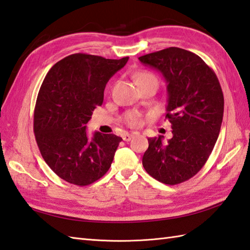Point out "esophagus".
Segmentation results:
<instances>
[{
    "label": "esophagus",
    "mask_w": 250,
    "mask_h": 250,
    "mask_svg": "<svg viewBox=\"0 0 250 250\" xmlns=\"http://www.w3.org/2000/svg\"><path fill=\"white\" fill-rule=\"evenodd\" d=\"M132 136H133V134L125 133V134H124V136H122V139H124V141H125V142H129L132 139Z\"/></svg>",
    "instance_id": "esophagus-1"
}]
</instances>
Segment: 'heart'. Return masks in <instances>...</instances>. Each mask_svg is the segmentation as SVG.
Listing matches in <instances>:
<instances>
[{
	"mask_svg": "<svg viewBox=\"0 0 250 250\" xmlns=\"http://www.w3.org/2000/svg\"><path fill=\"white\" fill-rule=\"evenodd\" d=\"M146 81H153L158 83V78L156 77L155 74L150 72H140L136 75V82H146ZM142 120V115L136 110H132L126 113L125 115V121L131 126H137L141 124Z\"/></svg>",
	"mask_w": 250,
	"mask_h": 250,
	"instance_id": "1",
	"label": "heart"
}]
</instances>
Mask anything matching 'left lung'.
<instances>
[{
    "label": "left lung",
    "instance_id": "left-lung-1",
    "mask_svg": "<svg viewBox=\"0 0 250 250\" xmlns=\"http://www.w3.org/2000/svg\"><path fill=\"white\" fill-rule=\"evenodd\" d=\"M162 73L167 83L166 118L173 137L148 139L143 167L155 179L177 185L204 167L218 139L224 117V93L215 72L199 56L177 47L139 58Z\"/></svg>",
    "mask_w": 250,
    "mask_h": 250
}]
</instances>
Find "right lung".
Returning <instances> with one entry per match:
<instances>
[{"mask_svg": "<svg viewBox=\"0 0 250 250\" xmlns=\"http://www.w3.org/2000/svg\"><path fill=\"white\" fill-rule=\"evenodd\" d=\"M128 60L74 54L47 73L36 99L33 129L42 157L65 182L83 187L109 169L122 139L100 132L89 139L86 125L102 105L109 78Z\"/></svg>", "mask_w": 250, "mask_h": 250, "instance_id": "obj_1", "label": "right lung"}]
</instances>
